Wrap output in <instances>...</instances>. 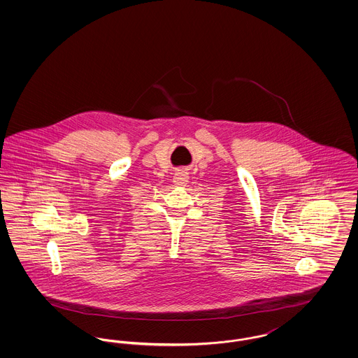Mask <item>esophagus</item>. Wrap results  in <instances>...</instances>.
Instances as JSON below:
<instances>
[{
  "instance_id": "esophagus-1",
  "label": "esophagus",
  "mask_w": 358,
  "mask_h": 358,
  "mask_svg": "<svg viewBox=\"0 0 358 358\" xmlns=\"http://www.w3.org/2000/svg\"><path fill=\"white\" fill-rule=\"evenodd\" d=\"M173 182L174 185L177 187H187V182H189V173L187 169L185 168H181L178 171H176L174 177H173Z\"/></svg>"
}]
</instances>
